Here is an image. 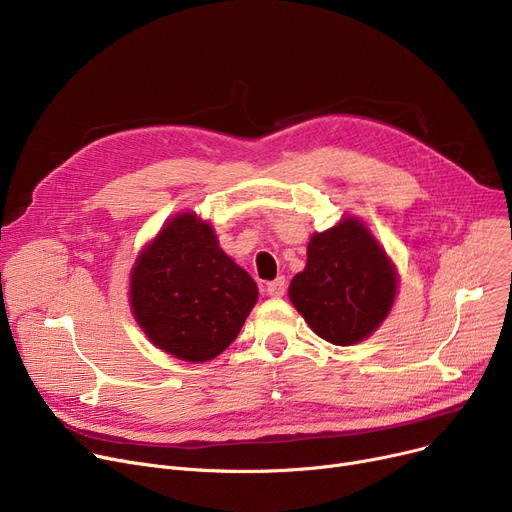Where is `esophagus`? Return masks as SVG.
Instances as JSON below:
<instances>
[{
  "label": "esophagus",
  "mask_w": 512,
  "mask_h": 512,
  "mask_svg": "<svg viewBox=\"0 0 512 512\" xmlns=\"http://www.w3.org/2000/svg\"><path fill=\"white\" fill-rule=\"evenodd\" d=\"M265 290H267V294H270V297L280 299V297H284V292H286V280L280 276L274 282H267Z\"/></svg>",
  "instance_id": "1"
}]
</instances>
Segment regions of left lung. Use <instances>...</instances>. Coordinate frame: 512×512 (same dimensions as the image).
Listing matches in <instances>:
<instances>
[{"label":"left lung","instance_id":"8db88e82","mask_svg":"<svg viewBox=\"0 0 512 512\" xmlns=\"http://www.w3.org/2000/svg\"><path fill=\"white\" fill-rule=\"evenodd\" d=\"M394 294L392 263L355 218L311 236L305 270L288 288L292 305L309 328L338 346L355 344L378 328Z\"/></svg>","mask_w":512,"mask_h":512}]
</instances>
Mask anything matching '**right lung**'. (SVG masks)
I'll use <instances>...</instances> for the list:
<instances>
[{"label": "right lung", "instance_id": "right-lung-1", "mask_svg": "<svg viewBox=\"0 0 512 512\" xmlns=\"http://www.w3.org/2000/svg\"><path fill=\"white\" fill-rule=\"evenodd\" d=\"M255 301L253 278L193 213H180L159 230L130 278L139 326L161 351L193 363L224 353Z\"/></svg>", "mask_w": 512, "mask_h": 512}]
</instances>
